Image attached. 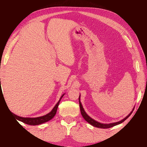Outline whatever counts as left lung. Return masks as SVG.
<instances>
[{
  "instance_id": "8db88e82",
  "label": "left lung",
  "mask_w": 147,
  "mask_h": 147,
  "mask_svg": "<svg viewBox=\"0 0 147 147\" xmlns=\"http://www.w3.org/2000/svg\"><path fill=\"white\" fill-rule=\"evenodd\" d=\"M79 104H80V111H81V113L82 115L83 116V118L86 120V121L88 123H90V124H91L92 126L96 127H99V128H102V129H107V128H110V127H113L116 125H118V124H119L122 123L123 122H124L125 120L130 116L131 115V113H132V112L129 114L126 117L124 118V119H121V121H119L118 122H116V123H110V124H104V123H100L98 121H96V120L93 119L92 118H91L90 117H89L88 115L86 114V113L85 112V111L84 110V109L82 106V104L80 102V95L79 96ZM134 110V109H133Z\"/></svg>"
}]
</instances>
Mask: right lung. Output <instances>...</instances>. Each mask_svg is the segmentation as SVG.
<instances>
[{"instance_id":"1","label":"right lung","mask_w":147,"mask_h":147,"mask_svg":"<svg viewBox=\"0 0 147 147\" xmlns=\"http://www.w3.org/2000/svg\"><path fill=\"white\" fill-rule=\"evenodd\" d=\"M64 94H65L61 96L60 99L59 100L58 102H57V103L56 104V105L54 107V108L52 109L51 112L45 115H43V116H42V117H37V118H24V117L17 116V115L13 114V113H12L14 115V116L15 117L16 119L19 120V121L23 122L25 124H29V125L34 126V125H38V124H41L42 123H44L50 121V119H51L53 117H55V115H56V112H57V107H58V105L59 104V102H60L61 99L63 98V97L64 96Z\"/></svg>"}]
</instances>
